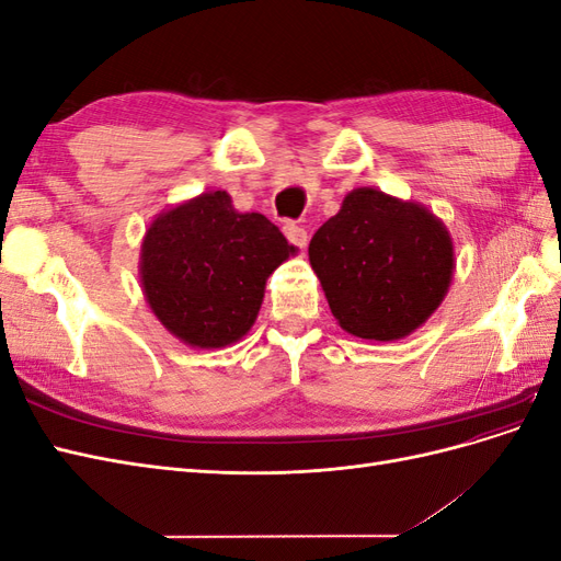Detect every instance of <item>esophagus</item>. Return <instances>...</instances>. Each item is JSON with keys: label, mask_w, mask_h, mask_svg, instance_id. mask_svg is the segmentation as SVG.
I'll return each mask as SVG.
<instances>
[{"label": "esophagus", "mask_w": 561, "mask_h": 561, "mask_svg": "<svg viewBox=\"0 0 561 561\" xmlns=\"http://www.w3.org/2000/svg\"><path fill=\"white\" fill-rule=\"evenodd\" d=\"M283 231H285V236H287V241H290L293 245H297V248H307V243H309V233H307V229L299 227V225H285V227H283Z\"/></svg>", "instance_id": "34e87169"}]
</instances>
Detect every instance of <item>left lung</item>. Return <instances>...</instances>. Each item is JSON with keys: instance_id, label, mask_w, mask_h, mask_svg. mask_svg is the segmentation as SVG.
<instances>
[{"instance_id": "left-lung-1", "label": "left lung", "mask_w": 561, "mask_h": 561, "mask_svg": "<svg viewBox=\"0 0 561 561\" xmlns=\"http://www.w3.org/2000/svg\"><path fill=\"white\" fill-rule=\"evenodd\" d=\"M309 262L339 328L367 342L410 336L445 301L454 241L416 201L358 186L309 243Z\"/></svg>"}]
</instances>
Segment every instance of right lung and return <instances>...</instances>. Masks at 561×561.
Instances as JSON below:
<instances>
[{"label": "right lung", "mask_w": 561, "mask_h": 561, "mask_svg": "<svg viewBox=\"0 0 561 561\" xmlns=\"http://www.w3.org/2000/svg\"><path fill=\"white\" fill-rule=\"evenodd\" d=\"M262 213H239L227 192H203L159 213L140 248L151 313L192 348H225L257 320L266 278L293 257Z\"/></svg>", "instance_id": "obj_1"}]
</instances>
